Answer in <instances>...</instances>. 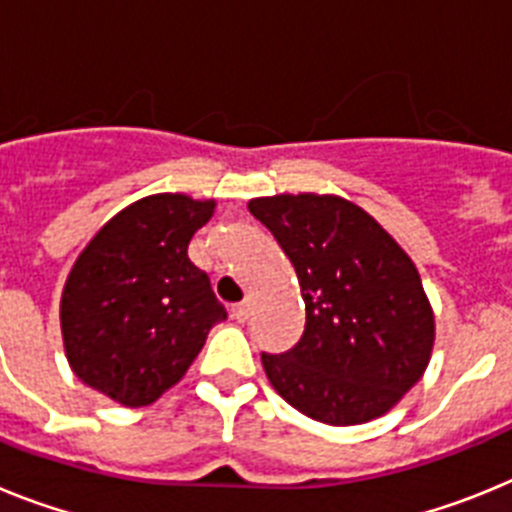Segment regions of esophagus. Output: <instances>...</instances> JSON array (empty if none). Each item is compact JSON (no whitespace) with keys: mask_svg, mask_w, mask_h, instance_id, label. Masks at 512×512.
I'll return each instance as SVG.
<instances>
[{"mask_svg":"<svg viewBox=\"0 0 512 512\" xmlns=\"http://www.w3.org/2000/svg\"><path fill=\"white\" fill-rule=\"evenodd\" d=\"M233 320H238V323H246L248 318H251V302L248 300H243V302H238V305H233Z\"/></svg>","mask_w":512,"mask_h":512,"instance_id":"esophagus-1","label":"esophagus"}]
</instances>
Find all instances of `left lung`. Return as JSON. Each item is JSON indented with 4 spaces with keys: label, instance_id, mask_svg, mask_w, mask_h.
Segmentation results:
<instances>
[{
    "label": "left lung",
    "instance_id": "8db88e82",
    "mask_svg": "<svg viewBox=\"0 0 512 512\" xmlns=\"http://www.w3.org/2000/svg\"><path fill=\"white\" fill-rule=\"evenodd\" d=\"M300 279L305 330L284 354H261L274 390L328 425L379 418L425 372L433 312L423 282L387 230L330 194L248 202Z\"/></svg>",
    "mask_w": 512,
    "mask_h": 512
}]
</instances>
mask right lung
<instances>
[{"mask_svg": "<svg viewBox=\"0 0 512 512\" xmlns=\"http://www.w3.org/2000/svg\"><path fill=\"white\" fill-rule=\"evenodd\" d=\"M215 202L153 194L117 212L71 269L61 330L76 377L125 408L151 405L187 374L228 318L189 241Z\"/></svg>", "mask_w": 512, "mask_h": 512, "instance_id": "1", "label": "right lung"}]
</instances>
